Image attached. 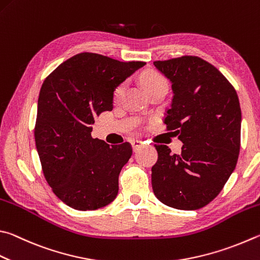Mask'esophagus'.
I'll list each match as a JSON object with an SVG mask.
<instances>
[{
  "label": "esophagus",
  "instance_id": "1",
  "mask_svg": "<svg viewBox=\"0 0 260 260\" xmlns=\"http://www.w3.org/2000/svg\"><path fill=\"white\" fill-rule=\"evenodd\" d=\"M132 146H133V150L134 151H138L141 146H142V141H140V140H134V141H132Z\"/></svg>",
  "mask_w": 260,
  "mask_h": 260
}]
</instances>
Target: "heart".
Returning a JSON list of instances; mask_svg holds the SVG:
<instances>
[{
  "label": "heart",
  "instance_id": "heart-1",
  "mask_svg": "<svg viewBox=\"0 0 260 260\" xmlns=\"http://www.w3.org/2000/svg\"><path fill=\"white\" fill-rule=\"evenodd\" d=\"M161 82H165L164 77L159 73L154 72V70H146V72H144L142 75H141V83H142L143 87L146 89V92L150 91L151 88L154 87L155 85H158ZM122 91H124V85L122 84L116 87L115 92H114L115 100L120 98Z\"/></svg>",
  "mask_w": 260,
  "mask_h": 260
}]
</instances>
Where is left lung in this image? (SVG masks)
Wrapping results in <instances>:
<instances>
[{
  "mask_svg": "<svg viewBox=\"0 0 260 260\" xmlns=\"http://www.w3.org/2000/svg\"><path fill=\"white\" fill-rule=\"evenodd\" d=\"M153 64L171 81L174 93L164 121L183 142L178 154L167 145H154L153 193L172 208L200 209L218 196L237 166L241 140L238 94L218 69L199 56Z\"/></svg>",
  "mask_w": 260,
  "mask_h": 260,
  "instance_id": "obj_1",
  "label": "left lung"
}]
</instances>
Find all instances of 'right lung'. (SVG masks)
Listing matches in <instances>:
<instances>
[{
  "mask_svg": "<svg viewBox=\"0 0 260 260\" xmlns=\"http://www.w3.org/2000/svg\"><path fill=\"white\" fill-rule=\"evenodd\" d=\"M144 64L84 52L61 63L42 85L36 149L52 191L74 209L95 210L116 199L132 146L93 139L91 125L94 117L112 110L116 87Z\"/></svg>",
  "mask_w": 260,
  "mask_h": 260,
  "instance_id": "right-lung-1",
  "label": "right lung"
}]
</instances>
